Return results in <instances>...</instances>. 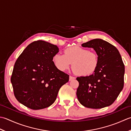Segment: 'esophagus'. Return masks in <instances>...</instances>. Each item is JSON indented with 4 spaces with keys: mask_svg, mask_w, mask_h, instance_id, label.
Instances as JSON below:
<instances>
[{
    "mask_svg": "<svg viewBox=\"0 0 131 131\" xmlns=\"http://www.w3.org/2000/svg\"><path fill=\"white\" fill-rule=\"evenodd\" d=\"M74 79H75V77H73V76H69V81H72V80H74Z\"/></svg>",
    "mask_w": 131,
    "mask_h": 131,
    "instance_id": "obj_1",
    "label": "esophagus"
}]
</instances>
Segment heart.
<instances>
[{
	"instance_id": "b5f03b06",
	"label": "heart",
	"mask_w": 131,
	"mask_h": 131,
	"mask_svg": "<svg viewBox=\"0 0 131 131\" xmlns=\"http://www.w3.org/2000/svg\"><path fill=\"white\" fill-rule=\"evenodd\" d=\"M52 61L56 67L62 71L68 69L72 62L74 72L83 76L94 73L99 63L97 53L77 46L67 48L64 54H55Z\"/></svg>"
}]
</instances>
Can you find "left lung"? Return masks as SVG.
Instances as JSON below:
<instances>
[{
  "instance_id": "8db88e82",
  "label": "left lung",
  "mask_w": 131,
  "mask_h": 131,
  "mask_svg": "<svg viewBox=\"0 0 131 131\" xmlns=\"http://www.w3.org/2000/svg\"><path fill=\"white\" fill-rule=\"evenodd\" d=\"M93 48L98 56V66L89 76L76 78L79 82L76 95L82 105L88 108H101L113 104L124 86L125 68L118 50L102 39L82 43Z\"/></svg>"
}]
</instances>
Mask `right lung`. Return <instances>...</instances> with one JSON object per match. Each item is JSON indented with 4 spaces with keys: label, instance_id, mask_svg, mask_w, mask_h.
I'll list each match as a JSON object with an SVG mask.
<instances>
[{
    "label": "right lung",
    "instance_id": "1",
    "mask_svg": "<svg viewBox=\"0 0 131 131\" xmlns=\"http://www.w3.org/2000/svg\"><path fill=\"white\" fill-rule=\"evenodd\" d=\"M59 52L46 41L29 44L16 61L10 81L17 100L27 107L40 110L55 102L60 88L69 75L58 69L52 58Z\"/></svg>",
    "mask_w": 131,
    "mask_h": 131
}]
</instances>
